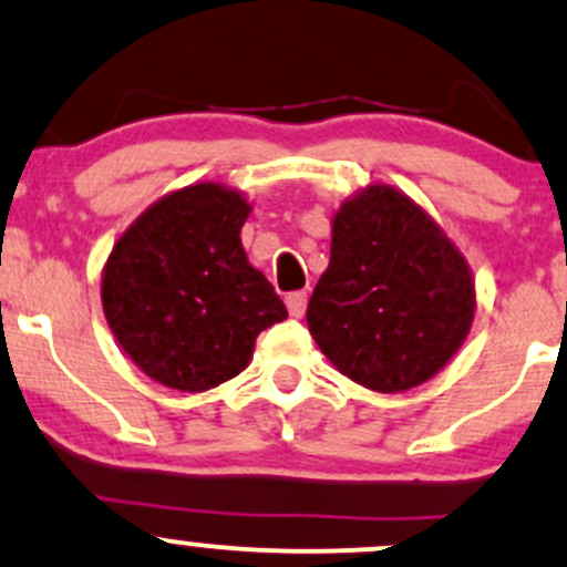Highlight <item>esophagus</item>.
Returning <instances> with one entry per match:
<instances>
[{
    "label": "esophagus",
    "instance_id": "esophagus-1",
    "mask_svg": "<svg viewBox=\"0 0 567 567\" xmlns=\"http://www.w3.org/2000/svg\"><path fill=\"white\" fill-rule=\"evenodd\" d=\"M306 301H309V298H306L303 290H292V292H288V298H285V303H288L290 317H296V320H301L303 311H306Z\"/></svg>",
    "mask_w": 567,
    "mask_h": 567
}]
</instances>
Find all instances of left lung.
<instances>
[{
    "mask_svg": "<svg viewBox=\"0 0 567 567\" xmlns=\"http://www.w3.org/2000/svg\"><path fill=\"white\" fill-rule=\"evenodd\" d=\"M474 320L464 256L392 186H370L333 218L330 266L306 309L309 333L351 381L394 394L432 379Z\"/></svg>",
    "mask_w": 567,
    "mask_h": 567,
    "instance_id": "1",
    "label": "left lung"
}]
</instances>
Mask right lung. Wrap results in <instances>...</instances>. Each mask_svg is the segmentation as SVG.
Wrapping results in <instances>:
<instances>
[{
	"label": "right lung",
	"mask_w": 567,
	"mask_h": 567,
	"mask_svg": "<svg viewBox=\"0 0 567 567\" xmlns=\"http://www.w3.org/2000/svg\"><path fill=\"white\" fill-rule=\"evenodd\" d=\"M250 205L218 184L167 194L122 234L103 269V311L148 379L205 392L245 370L261 330L288 317L247 264Z\"/></svg>",
	"instance_id": "right-lung-1"
}]
</instances>
